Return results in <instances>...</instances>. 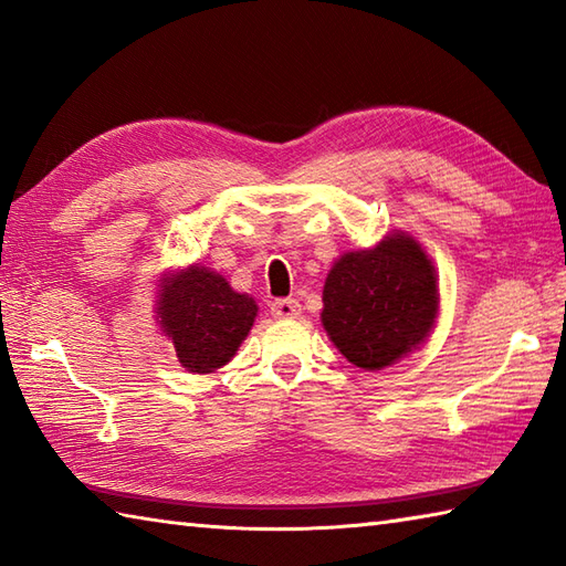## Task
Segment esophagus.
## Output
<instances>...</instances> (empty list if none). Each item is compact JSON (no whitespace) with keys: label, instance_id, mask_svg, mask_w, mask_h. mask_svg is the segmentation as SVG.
Returning <instances> with one entry per match:
<instances>
[{"label":"esophagus","instance_id":"obj_1","mask_svg":"<svg viewBox=\"0 0 566 566\" xmlns=\"http://www.w3.org/2000/svg\"><path fill=\"white\" fill-rule=\"evenodd\" d=\"M272 316L274 318L302 316V304H298L296 298H276V302H272Z\"/></svg>","mask_w":566,"mask_h":566}]
</instances>
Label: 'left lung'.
<instances>
[{
	"instance_id": "1",
	"label": "left lung",
	"mask_w": 566,
	"mask_h": 566,
	"mask_svg": "<svg viewBox=\"0 0 566 566\" xmlns=\"http://www.w3.org/2000/svg\"><path fill=\"white\" fill-rule=\"evenodd\" d=\"M438 314L436 268L408 231L343 252L323 284V328L347 363L365 371L391 367L418 350Z\"/></svg>"
}]
</instances>
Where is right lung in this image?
Returning a JSON list of instances; mask_svg holds the SVG:
<instances>
[{
    "label": "right lung",
    "instance_id": "add662e5",
    "mask_svg": "<svg viewBox=\"0 0 566 566\" xmlns=\"http://www.w3.org/2000/svg\"><path fill=\"white\" fill-rule=\"evenodd\" d=\"M155 294V321L191 375H211L231 363L258 316L255 298L201 264L167 270Z\"/></svg>",
    "mask_w": 566,
    "mask_h": 566
}]
</instances>
